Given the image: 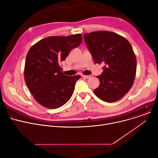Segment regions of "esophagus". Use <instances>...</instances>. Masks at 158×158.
<instances>
[{
    "label": "esophagus",
    "instance_id": "34e87169",
    "mask_svg": "<svg viewBox=\"0 0 158 158\" xmlns=\"http://www.w3.org/2000/svg\"><path fill=\"white\" fill-rule=\"evenodd\" d=\"M81 77H82L83 78H86V79H87V78H89L90 77V76H89V75H82Z\"/></svg>",
    "mask_w": 158,
    "mask_h": 158
}]
</instances>
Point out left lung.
<instances>
[{
  "label": "left lung",
  "instance_id": "1",
  "mask_svg": "<svg viewBox=\"0 0 158 158\" xmlns=\"http://www.w3.org/2000/svg\"><path fill=\"white\" fill-rule=\"evenodd\" d=\"M83 38L95 64H104L94 94L107 103L120 99L131 88L136 75V60L130 43L106 31L87 33Z\"/></svg>",
  "mask_w": 158,
  "mask_h": 158
}]
</instances>
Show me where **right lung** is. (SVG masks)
<instances>
[{
    "label": "right lung",
    "mask_w": 158,
    "mask_h": 158,
    "mask_svg": "<svg viewBox=\"0 0 158 158\" xmlns=\"http://www.w3.org/2000/svg\"><path fill=\"white\" fill-rule=\"evenodd\" d=\"M82 36H51L40 40L26 57L24 78L35 100L48 108H58L72 96L80 75L68 77L62 72L61 62L81 44Z\"/></svg>",
    "instance_id": "right-lung-1"
}]
</instances>
